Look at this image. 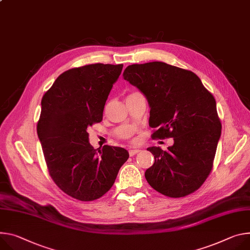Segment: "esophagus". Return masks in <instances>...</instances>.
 <instances>
[{
  "label": "esophagus",
  "instance_id": "obj_1",
  "mask_svg": "<svg viewBox=\"0 0 250 250\" xmlns=\"http://www.w3.org/2000/svg\"><path fill=\"white\" fill-rule=\"evenodd\" d=\"M140 151H141V149H139V148H131V149L128 150V153H129L130 156H133V155H135L137 153H139Z\"/></svg>",
  "mask_w": 250,
  "mask_h": 250
}]
</instances>
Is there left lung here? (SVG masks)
<instances>
[{
	"label": "left lung",
	"instance_id": "8db88e82",
	"mask_svg": "<svg viewBox=\"0 0 250 250\" xmlns=\"http://www.w3.org/2000/svg\"><path fill=\"white\" fill-rule=\"evenodd\" d=\"M123 77L147 100L152 138H173L167 150L147 147L154 155L147 183L169 197L195 191L211 171L221 134L213 96L195 74L163 62L130 64Z\"/></svg>",
	"mask_w": 250,
	"mask_h": 250
}]
</instances>
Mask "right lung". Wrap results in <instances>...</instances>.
<instances>
[{"instance_id": "obj_1", "label": "right lung", "mask_w": 250, "mask_h": 250, "mask_svg": "<svg viewBox=\"0 0 250 250\" xmlns=\"http://www.w3.org/2000/svg\"><path fill=\"white\" fill-rule=\"evenodd\" d=\"M123 64L94 63L58 77L42 99L37 126L44 160L55 184L82 201L107 192L127 161L123 147L89 144L87 127L103 120V111Z\"/></svg>"}]
</instances>
